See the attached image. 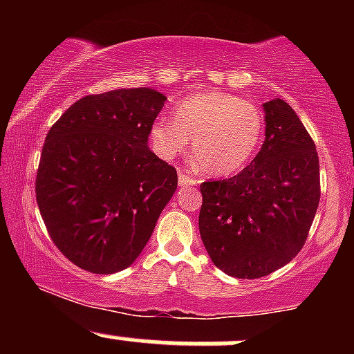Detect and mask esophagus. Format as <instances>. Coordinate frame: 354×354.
I'll return each mask as SVG.
<instances>
[{
  "label": "esophagus",
  "instance_id": "34e87169",
  "mask_svg": "<svg viewBox=\"0 0 354 354\" xmlns=\"http://www.w3.org/2000/svg\"><path fill=\"white\" fill-rule=\"evenodd\" d=\"M178 183H180V186H183V188H186V186H196L198 180L196 178L189 176V174L180 173V176H178Z\"/></svg>",
  "mask_w": 354,
  "mask_h": 354
}]
</instances>
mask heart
Here are the masks:
<instances>
[{
    "label": "heart",
    "instance_id": "b5f03b06",
    "mask_svg": "<svg viewBox=\"0 0 354 354\" xmlns=\"http://www.w3.org/2000/svg\"><path fill=\"white\" fill-rule=\"evenodd\" d=\"M265 116L256 104L223 91H200L180 101L171 118L151 124L149 143L173 160L193 140V158L205 173L226 176L243 169L258 149Z\"/></svg>",
    "mask_w": 354,
    "mask_h": 354
}]
</instances>
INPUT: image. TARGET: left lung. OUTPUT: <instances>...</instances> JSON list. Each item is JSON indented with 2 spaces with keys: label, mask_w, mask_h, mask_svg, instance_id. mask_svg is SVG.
I'll return each mask as SVG.
<instances>
[{
  "label": "left lung",
  "mask_w": 354,
  "mask_h": 354,
  "mask_svg": "<svg viewBox=\"0 0 354 354\" xmlns=\"http://www.w3.org/2000/svg\"><path fill=\"white\" fill-rule=\"evenodd\" d=\"M265 108V143L241 173L201 183L200 234L211 261L233 278L254 279L299 253L319 203V160L286 101Z\"/></svg>",
  "instance_id": "1"
}]
</instances>
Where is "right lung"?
Masks as SVG:
<instances>
[{"mask_svg":"<svg viewBox=\"0 0 354 354\" xmlns=\"http://www.w3.org/2000/svg\"><path fill=\"white\" fill-rule=\"evenodd\" d=\"M165 101L151 88L89 95L48 131L36 201L53 243L81 270L131 266L176 191V169L148 146Z\"/></svg>","mask_w":354,"mask_h":354,"instance_id":"obj_1","label":"right lung"}]
</instances>
